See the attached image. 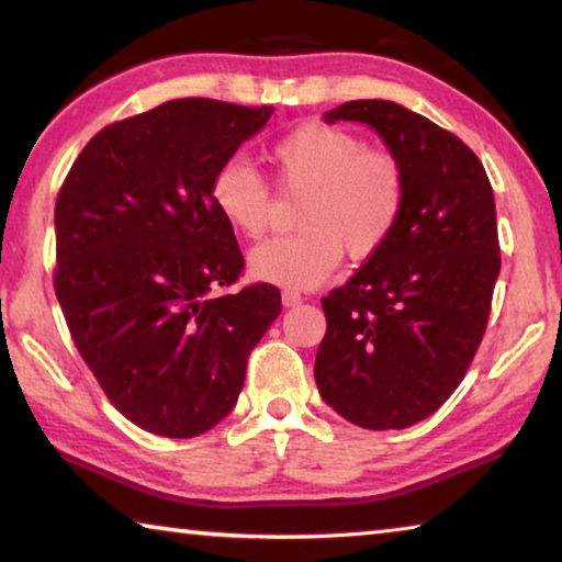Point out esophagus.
Returning <instances> with one entry per match:
<instances>
[{
  "mask_svg": "<svg viewBox=\"0 0 562 562\" xmlns=\"http://www.w3.org/2000/svg\"><path fill=\"white\" fill-rule=\"evenodd\" d=\"M281 304L283 306H296V304H301V294L299 291H281Z\"/></svg>",
  "mask_w": 562,
  "mask_h": 562,
  "instance_id": "1",
  "label": "esophagus"
}]
</instances>
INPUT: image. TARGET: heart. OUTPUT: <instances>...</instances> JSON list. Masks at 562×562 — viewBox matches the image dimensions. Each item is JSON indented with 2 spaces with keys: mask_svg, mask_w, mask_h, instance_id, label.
I'll list each match as a JSON object with an SVG mask.
<instances>
[{
  "mask_svg": "<svg viewBox=\"0 0 562 562\" xmlns=\"http://www.w3.org/2000/svg\"><path fill=\"white\" fill-rule=\"evenodd\" d=\"M268 159L283 190L304 192L296 223L301 231L250 250L248 273L289 291L322 286L341 261L375 256L401 223L405 172L390 151L368 149L349 128L301 124L271 146ZM210 200L217 215L246 238L266 227L271 192L246 159L215 169Z\"/></svg>",
  "mask_w": 562,
  "mask_h": 562,
  "instance_id": "1",
  "label": "heart"
}]
</instances>
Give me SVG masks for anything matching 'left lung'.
I'll return each instance as SVG.
<instances>
[{"label": "left lung", "mask_w": 562, "mask_h": 562, "mask_svg": "<svg viewBox=\"0 0 562 562\" xmlns=\"http://www.w3.org/2000/svg\"><path fill=\"white\" fill-rule=\"evenodd\" d=\"M324 121L375 128L405 172V207L385 246L322 299L316 387L355 426L408 428L449 401L484 337L502 263L494 192L459 136L401 103L349 101Z\"/></svg>", "instance_id": "obj_1"}]
</instances>
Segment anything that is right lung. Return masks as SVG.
I'll use <instances>...</instances> for the list:
<instances>
[{"instance_id": "1", "label": "right lung", "mask_w": 562, "mask_h": 562, "mask_svg": "<svg viewBox=\"0 0 562 562\" xmlns=\"http://www.w3.org/2000/svg\"><path fill=\"white\" fill-rule=\"evenodd\" d=\"M273 109L177 99L93 136L55 202V294L109 401L149 434L192 438L235 408L246 362L281 314L243 271L210 200L215 169Z\"/></svg>"}]
</instances>
